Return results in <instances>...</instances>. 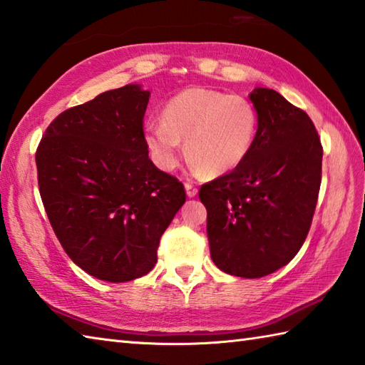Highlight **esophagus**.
<instances>
[{"mask_svg":"<svg viewBox=\"0 0 365 365\" xmlns=\"http://www.w3.org/2000/svg\"><path fill=\"white\" fill-rule=\"evenodd\" d=\"M185 190H187L188 197H195L197 195V187H195L193 183H185Z\"/></svg>","mask_w":365,"mask_h":365,"instance_id":"34e87169","label":"esophagus"}]
</instances>
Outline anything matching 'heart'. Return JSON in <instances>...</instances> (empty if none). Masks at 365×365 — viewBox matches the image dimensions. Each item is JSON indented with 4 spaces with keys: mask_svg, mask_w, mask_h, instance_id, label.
Masks as SVG:
<instances>
[{
    "mask_svg": "<svg viewBox=\"0 0 365 365\" xmlns=\"http://www.w3.org/2000/svg\"><path fill=\"white\" fill-rule=\"evenodd\" d=\"M258 113L242 96L190 88L164 103L161 121L143 125V138L161 170L172 172L185 153L196 170L222 175L236 169L255 142Z\"/></svg>",
    "mask_w": 365,
    "mask_h": 365,
    "instance_id": "obj_1",
    "label": "heart"
}]
</instances>
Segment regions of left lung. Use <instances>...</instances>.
I'll return each instance as SVG.
<instances>
[{"instance_id": "1", "label": "left lung", "mask_w": 365, "mask_h": 365, "mask_svg": "<svg viewBox=\"0 0 365 365\" xmlns=\"http://www.w3.org/2000/svg\"><path fill=\"white\" fill-rule=\"evenodd\" d=\"M252 150L236 169L205 183L210 257L225 273L263 277L297 255L313 222L322 145L311 118L279 92L255 88Z\"/></svg>"}]
</instances>
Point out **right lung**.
I'll list each match as a JSON object with an SVG mask.
<instances>
[{
	"mask_svg": "<svg viewBox=\"0 0 365 365\" xmlns=\"http://www.w3.org/2000/svg\"><path fill=\"white\" fill-rule=\"evenodd\" d=\"M150 91L128 84L65 110L36 150L39 195L63 250L86 273L125 282L150 273L183 183L148 158Z\"/></svg>",
	"mask_w": 365,
	"mask_h": 365,
	"instance_id": "add662e5",
	"label": "right lung"
}]
</instances>
